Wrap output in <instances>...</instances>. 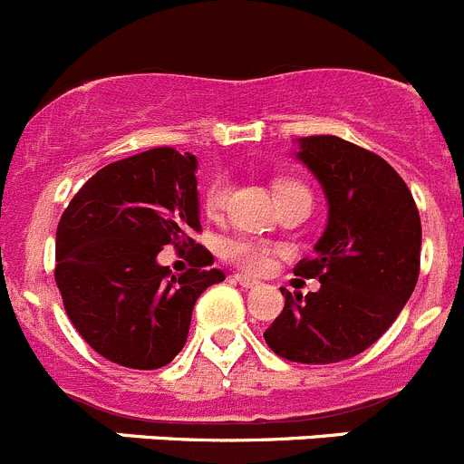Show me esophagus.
Instances as JSON below:
<instances>
[{
    "label": "esophagus",
    "instance_id": "1",
    "mask_svg": "<svg viewBox=\"0 0 464 464\" xmlns=\"http://www.w3.org/2000/svg\"><path fill=\"white\" fill-rule=\"evenodd\" d=\"M235 282L237 285L244 286V289H255V286H259V282L253 280V277H248V276H235Z\"/></svg>",
    "mask_w": 464,
    "mask_h": 464
}]
</instances>
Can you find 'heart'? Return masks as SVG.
I'll return each mask as SVG.
<instances>
[{"instance_id": "heart-1", "label": "heart", "mask_w": 464, "mask_h": 464, "mask_svg": "<svg viewBox=\"0 0 464 464\" xmlns=\"http://www.w3.org/2000/svg\"><path fill=\"white\" fill-rule=\"evenodd\" d=\"M229 188H232V182L225 175H218L209 182V187L205 188V196H202V202H205V211L209 216L220 214L225 209V202H227ZM289 191H307L301 182H282L277 187V196ZM223 257L227 262H232L235 266L244 268L248 273H266L271 268L273 257H276V248L271 244H264V241L246 239V237H239V239H229L223 244Z\"/></svg>"}]
</instances>
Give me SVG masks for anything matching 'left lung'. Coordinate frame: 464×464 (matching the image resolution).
Instances as JSON below:
<instances>
[{"instance_id": "1", "label": "left lung", "mask_w": 464, "mask_h": 464, "mask_svg": "<svg viewBox=\"0 0 464 464\" xmlns=\"http://www.w3.org/2000/svg\"><path fill=\"white\" fill-rule=\"evenodd\" d=\"M298 145L330 209L314 257L294 273L316 277L321 289H280L285 310L264 339L285 360L333 364L367 351L412 295L421 218L408 184L378 154L339 136H307Z\"/></svg>"}]
</instances>
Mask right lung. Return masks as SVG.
Listing matches in <instances>:
<instances>
[{"label":"right lung","mask_w":464,"mask_h":464,"mask_svg":"<svg viewBox=\"0 0 464 464\" xmlns=\"http://www.w3.org/2000/svg\"><path fill=\"white\" fill-rule=\"evenodd\" d=\"M198 159L152 148L97 170L56 227L54 280L83 342L127 369H159L187 343L193 305L223 282L198 218ZM175 245L194 268L173 276L156 255Z\"/></svg>","instance_id":"add662e5"}]
</instances>
